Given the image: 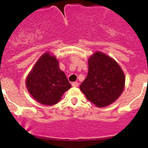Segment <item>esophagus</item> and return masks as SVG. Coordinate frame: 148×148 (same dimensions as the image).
<instances>
[{
  "mask_svg": "<svg viewBox=\"0 0 148 148\" xmlns=\"http://www.w3.org/2000/svg\"><path fill=\"white\" fill-rule=\"evenodd\" d=\"M71 85H72V87H74V88H77V87L79 86V84L77 83V82H73V83L71 84Z\"/></svg>",
  "mask_w": 148,
  "mask_h": 148,
  "instance_id": "esophagus-1",
  "label": "esophagus"
}]
</instances>
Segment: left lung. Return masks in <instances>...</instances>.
<instances>
[{"mask_svg":"<svg viewBox=\"0 0 148 148\" xmlns=\"http://www.w3.org/2000/svg\"><path fill=\"white\" fill-rule=\"evenodd\" d=\"M123 71L112 58L97 51L88 58V73L79 89L97 107L110 105L125 88Z\"/></svg>","mask_w":148,"mask_h":148,"instance_id":"8db88e82","label":"left lung"}]
</instances>
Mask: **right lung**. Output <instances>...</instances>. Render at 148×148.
Listing matches in <instances>:
<instances>
[{"instance_id":"add662e5","label":"right lung","mask_w":148,"mask_h":148,"mask_svg":"<svg viewBox=\"0 0 148 148\" xmlns=\"http://www.w3.org/2000/svg\"><path fill=\"white\" fill-rule=\"evenodd\" d=\"M25 85L36 101L47 106L57 103L71 87L65 73L60 69L58 60L49 52L38 59L26 77Z\"/></svg>"}]
</instances>
